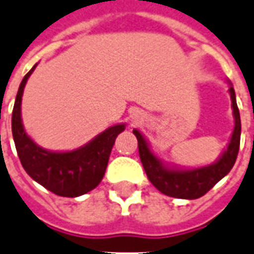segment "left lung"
<instances>
[{
  "mask_svg": "<svg viewBox=\"0 0 254 254\" xmlns=\"http://www.w3.org/2000/svg\"><path fill=\"white\" fill-rule=\"evenodd\" d=\"M230 95H231L232 110H234V118H235L234 132H232L231 140L226 151L223 152V155L220 157L217 162L209 166L191 170L169 169L152 154L145 139L141 136V133L137 129L133 130L134 136L137 137L140 161L143 164L147 177L155 186V189L159 190L162 194L173 196V198H183V199L201 198L202 195H205L209 190L213 189L216 183H219L232 169L239 151L241 117H239L235 92L232 86H230Z\"/></svg>",
  "mask_w": 254,
  "mask_h": 254,
  "instance_id": "obj_1",
  "label": "left lung"
}]
</instances>
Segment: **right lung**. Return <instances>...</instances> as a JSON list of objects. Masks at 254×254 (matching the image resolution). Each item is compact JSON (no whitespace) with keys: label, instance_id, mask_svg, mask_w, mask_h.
I'll return each mask as SVG.
<instances>
[{"label":"right lung","instance_id":"obj_1","mask_svg":"<svg viewBox=\"0 0 254 254\" xmlns=\"http://www.w3.org/2000/svg\"><path fill=\"white\" fill-rule=\"evenodd\" d=\"M35 65L23 78L12 113V134L19 159L28 176L53 194L68 198L84 195L102 182L115 139L125 125L120 124L106 129L74 151L53 152L41 148L24 132L20 115L24 85Z\"/></svg>","mask_w":254,"mask_h":254}]
</instances>
